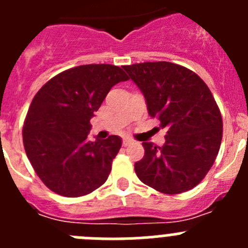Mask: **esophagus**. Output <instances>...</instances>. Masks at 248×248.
Returning a JSON list of instances; mask_svg holds the SVG:
<instances>
[{"label": "esophagus", "instance_id": "obj_1", "mask_svg": "<svg viewBox=\"0 0 248 248\" xmlns=\"http://www.w3.org/2000/svg\"><path fill=\"white\" fill-rule=\"evenodd\" d=\"M130 144H133V140H131V139H124V140H123V146H128V145H130Z\"/></svg>", "mask_w": 248, "mask_h": 248}]
</instances>
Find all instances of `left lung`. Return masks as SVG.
<instances>
[{"instance_id": "obj_1", "label": "left lung", "mask_w": 248, "mask_h": 248, "mask_svg": "<svg viewBox=\"0 0 248 248\" xmlns=\"http://www.w3.org/2000/svg\"><path fill=\"white\" fill-rule=\"evenodd\" d=\"M144 94L149 115L168 129L165 144L143 143L145 155L134 165L141 183L163 194H181L200 184L222 140V118L200 77L170 62L124 65Z\"/></svg>"}]
</instances>
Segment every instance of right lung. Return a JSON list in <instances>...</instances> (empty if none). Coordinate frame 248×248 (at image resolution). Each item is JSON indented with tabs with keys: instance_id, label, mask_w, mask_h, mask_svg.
I'll use <instances>...</instances> for the list:
<instances>
[{
	"instance_id": "right-lung-1",
	"label": "right lung",
	"mask_w": 248,
	"mask_h": 248,
	"mask_svg": "<svg viewBox=\"0 0 248 248\" xmlns=\"http://www.w3.org/2000/svg\"><path fill=\"white\" fill-rule=\"evenodd\" d=\"M128 79L117 65L85 64L57 74L37 92L22 135L28 160L48 189L79 198L107 181L122 139L89 141L91 119L111 87Z\"/></svg>"
}]
</instances>
